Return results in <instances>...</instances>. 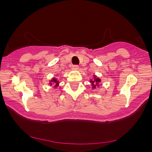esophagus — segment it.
Masks as SVG:
<instances>
[{
	"mask_svg": "<svg viewBox=\"0 0 152 152\" xmlns=\"http://www.w3.org/2000/svg\"><path fill=\"white\" fill-rule=\"evenodd\" d=\"M78 65H74L72 66V69L73 70H78Z\"/></svg>",
	"mask_w": 152,
	"mask_h": 152,
	"instance_id": "obj_1",
	"label": "esophagus"
}]
</instances>
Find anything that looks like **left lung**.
<instances>
[{
	"label": "left lung",
	"instance_id": "left-lung-1",
	"mask_svg": "<svg viewBox=\"0 0 152 152\" xmlns=\"http://www.w3.org/2000/svg\"><path fill=\"white\" fill-rule=\"evenodd\" d=\"M101 82V79L98 77H96V76H94V79H91L90 83H91L92 88H96V87L99 86V83Z\"/></svg>",
	"mask_w": 152,
	"mask_h": 152
}]
</instances>
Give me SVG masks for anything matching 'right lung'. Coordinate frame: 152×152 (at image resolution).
<instances>
[{
	"label": "right lung",
	"mask_w": 152,
	"mask_h": 152,
	"mask_svg": "<svg viewBox=\"0 0 152 152\" xmlns=\"http://www.w3.org/2000/svg\"><path fill=\"white\" fill-rule=\"evenodd\" d=\"M53 83H54V84H55V86H54V87H55V88H56L57 86H58L59 81H58V80H57L56 78H52V79L50 81L49 84L50 85V86H52V85H53Z\"/></svg>",
	"instance_id": "right-lung-1"
}]
</instances>
